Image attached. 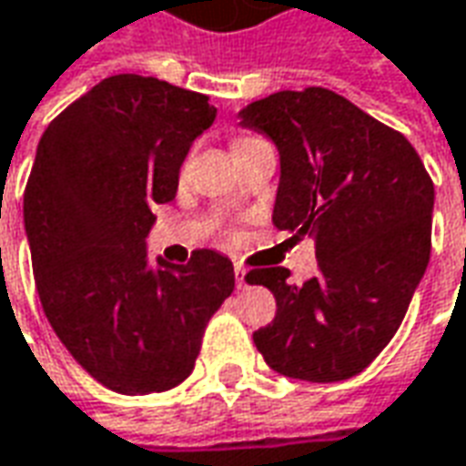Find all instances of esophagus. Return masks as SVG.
<instances>
[{
    "instance_id": "34e87169",
    "label": "esophagus",
    "mask_w": 466,
    "mask_h": 466,
    "mask_svg": "<svg viewBox=\"0 0 466 466\" xmlns=\"http://www.w3.org/2000/svg\"><path fill=\"white\" fill-rule=\"evenodd\" d=\"M234 282H237V288L239 289L247 288V267H242V265L234 267Z\"/></svg>"
}]
</instances>
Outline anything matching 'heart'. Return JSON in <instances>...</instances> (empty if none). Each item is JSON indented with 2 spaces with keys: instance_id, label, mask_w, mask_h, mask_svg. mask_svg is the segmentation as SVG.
<instances>
[{
  "instance_id": "heart-1",
  "label": "heart",
  "mask_w": 466,
  "mask_h": 466,
  "mask_svg": "<svg viewBox=\"0 0 466 466\" xmlns=\"http://www.w3.org/2000/svg\"><path fill=\"white\" fill-rule=\"evenodd\" d=\"M239 141H247V138H239ZM239 141H237V143H239Z\"/></svg>"
}]
</instances>
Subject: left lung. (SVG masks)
Returning <instances> with one entry per match:
<instances>
[{"mask_svg":"<svg viewBox=\"0 0 466 466\" xmlns=\"http://www.w3.org/2000/svg\"><path fill=\"white\" fill-rule=\"evenodd\" d=\"M272 138L279 187L272 222L312 237L318 275L288 282L255 267L275 320L255 330L267 366L312 383L353 379L389 346L431 252L434 184L414 146L328 87L279 90L239 113Z\"/></svg>","mask_w":466,"mask_h":466,"instance_id":"obj_1","label":"left lung"}]
</instances>
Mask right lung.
<instances>
[{"instance_id":"obj_1","label":"right lung","mask_w":466,"mask_h":466,"mask_svg":"<svg viewBox=\"0 0 466 466\" xmlns=\"http://www.w3.org/2000/svg\"><path fill=\"white\" fill-rule=\"evenodd\" d=\"M214 118L207 96L123 73L42 133L25 188L35 285L63 346L110 391L178 386L232 295L234 267L214 249L177 267L146 255L151 209L177 197L178 168Z\"/></svg>"}]
</instances>
